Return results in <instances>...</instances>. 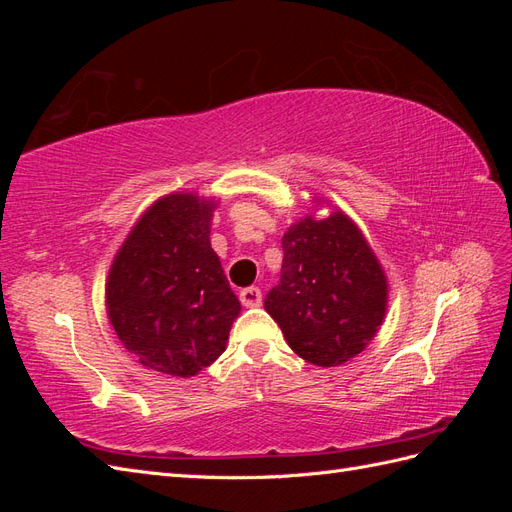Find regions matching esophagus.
Returning a JSON list of instances; mask_svg holds the SVG:
<instances>
[{
    "mask_svg": "<svg viewBox=\"0 0 512 512\" xmlns=\"http://www.w3.org/2000/svg\"><path fill=\"white\" fill-rule=\"evenodd\" d=\"M239 299L245 307H258L262 305V290L256 288V286H250V288H243L239 292Z\"/></svg>",
    "mask_w": 512,
    "mask_h": 512,
    "instance_id": "1",
    "label": "esophagus"
}]
</instances>
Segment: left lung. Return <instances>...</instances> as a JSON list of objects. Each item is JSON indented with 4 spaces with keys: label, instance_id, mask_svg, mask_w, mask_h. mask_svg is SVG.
<instances>
[{
    "label": "left lung",
    "instance_id": "left-lung-1",
    "mask_svg": "<svg viewBox=\"0 0 512 512\" xmlns=\"http://www.w3.org/2000/svg\"><path fill=\"white\" fill-rule=\"evenodd\" d=\"M282 277L265 309L301 359L333 367L359 354L386 312L378 258L342 211L292 224L282 237Z\"/></svg>",
    "mask_w": 512,
    "mask_h": 512
}]
</instances>
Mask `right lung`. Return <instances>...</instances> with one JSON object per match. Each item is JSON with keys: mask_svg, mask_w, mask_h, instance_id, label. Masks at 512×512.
Instances as JSON below:
<instances>
[{"mask_svg": "<svg viewBox=\"0 0 512 512\" xmlns=\"http://www.w3.org/2000/svg\"><path fill=\"white\" fill-rule=\"evenodd\" d=\"M213 209L194 194L160 198L108 273V318L121 344L168 376L190 378L209 367L241 312L209 243Z\"/></svg>", "mask_w": 512, "mask_h": 512, "instance_id": "add662e5", "label": "right lung"}]
</instances>
